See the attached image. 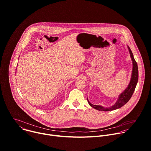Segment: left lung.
<instances>
[{"instance_id": "8db88e82", "label": "left lung", "mask_w": 151, "mask_h": 151, "mask_svg": "<svg viewBox=\"0 0 151 151\" xmlns=\"http://www.w3.org/2000/svg\"><path fill=\"white\" fill-rule=\"evenodd\" d=\"M128 49L130 54V57L133 62V70H132V77L130 81V83L127 87V88L119 96V99H117L116 103L111 107H110L109 108L103 107L99 105H93L91 103H90V101L88 100V103L90 104V106L94 108L96 110H98L99 111H110L116 110L117 109H119L123 106H124L126 103L128 102V101L131 98L132 94H133V92L135 90L137 81H138V67L136 61H135L132 52V51L130 50V48L128 47Z\"/></svg>"}]
</instances>
